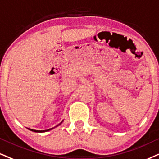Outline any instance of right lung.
I'll return each instance as SVG.
<instances>
[{
    "label": "right lung",
    "instance_id": "right-lung-1",
    "mask_svg": "<svg viewBox=\"0 0 159 159\" xmlns=\"http://www.w3.org/2000/svg\"><path fill=\"white\" fill-rule=\"evenodd\" d=\"M62 122H60V124L59 125H57V126H59V125H60V124H61ZM54 128V127H52V128H50V129H48V130H33V129H29V130H32V131H33V132H38V133H42V132H46V131H48V130H52V129H53Z\"/></svg>",
    "mask_w": 159,
    "mask_h": 159
}]
</instances>
